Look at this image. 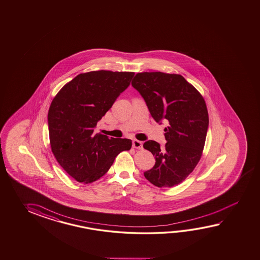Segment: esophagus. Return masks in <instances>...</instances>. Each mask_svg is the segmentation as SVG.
<instances>
[{
    "label": "esophagus",
    "mask_w": 260,
    "mask_h": 260,
    "mask_svg": "<svg viewBox=\"0 0 260 260\" xmlns=\"http://www.w3.org/2000/svg\"><path fill=\"white\" fill-rule=\"evenodd\" d=\"M143 143L139 140H133V148H142Z\"/></svg>",
    "instance_id": "obj_1"
}]
</instances>
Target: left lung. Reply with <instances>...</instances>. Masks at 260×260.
Returning <instances> with one entry per match:
<instances>
[{
  "instance_id": "obj_1",
  "label": "left lung",
  "mask_w": 260,
  "mask_h": 260,
  "mask_svg": "<svg viewBox=\"0 0 260 260\" xmlns=\"http://www.w3.org/2000/svg\"><path fill=\"white\" fill-rule=\"evenodd\" d=\"M132 86L146 102L153 119L168 124L164 129V148L154 140L143 145L156 158L153 168L144 175L155 186L173 187L185 180L201 158L209 127L206 102L191 84L175 74L138 73Z\"/></svg>"
}]
</instances>
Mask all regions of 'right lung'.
<instances>
[{"mask_svg": "<svg viewBox=\"0 0 260 260\" xmlns=\"http://www.w3.org/2000/svg\"><path fill=\"white\" fill-rule=\"evenodd\" d=\"M134 75L105 70L80 74L52 100L48 112L51 151L77 182L97 181L119 153L132 147V140L95 134V127L129 87Z\"/></svg>", "mask_w": 260, "mask_h": 260, "instance_id": "add662e5", "label": "right lung"}]
</instances>
